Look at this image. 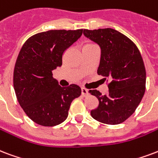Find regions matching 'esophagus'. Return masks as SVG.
Here are the masks:
<instances>
[{
	"label": "esophagus",
	"mask_w": 158,
	"mask_h": 158,
	"mask_svg": "<svg viewBox=\"0 0 158 158\" xmlns=\"http://www.w3.org/2000/svg\"><path fill=\"white\" fill-rule=\"evenodd\" d=\"M81 94H82V95L84 96V97H86V96H88V95H89V90L86 89H84V88H82Z\"/></svg>",
	"instance_id": "34e87169"
}]
</instances>
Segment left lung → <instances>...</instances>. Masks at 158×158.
<instances>
[{"instance_id": "1", "label": "left lung", "mask_w": 158, "mask_h": 158, "mask_svg": "<svg viewBox=\"0 0 158 158\" xmlns=\"http://www.w3.org/2000/svg\"><path fill=\"white\" fill-rule=\"evenodd\" d=\"M84 35L100 47L97 73L110 80L108 94L89 91L98 100V106L90 114L103 123L119 124L134 113L145 93L143 58L135 44L116 30H84Z\"/></svg>"}]
</instances>
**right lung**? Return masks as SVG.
Listing matches in <instances>:
<instances>
[{
  "label": "right lung",
  "mask_w": 158,
  "mask_h": 158,
  "mask_svg": "<svg viewBox=\"0 0 158 158\" xmlns=\"http://www.w3.org/2000/svg\"><path fill=\"white\" fill-rule=\"evenodd\" d=\"M83 34V30H54L29 38L20 50L13 84L20 107L37 124L52 127L68 117L72 101L81 94L76 84L61 87L52 71L62 65V56Z\"/></svg>",
  "instance_id": "right-lung-1"
}]
</instances>
